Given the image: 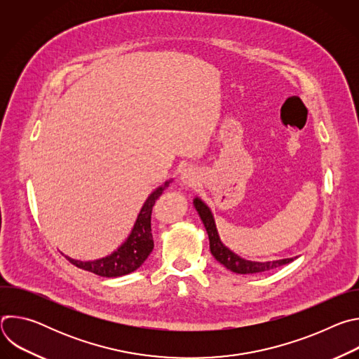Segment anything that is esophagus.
<instances>
[{
  "label": "esophagus",
  "mask_w": 359,
  "mask_h": 359,
  "mask_svg": "<svg viewBox=\"0 0 359 359\" xmlns=\"http://www.w3.org/2000/svg\"><path fill=\"white\" fill-rule=\"evenodd\" d=\"M182 182L186 184V186H196L200 180V176H198V170L196 168H187L182 172V176H180Z\"/></svg>",
  "instance_id": "34e87169"
}]
</instances>
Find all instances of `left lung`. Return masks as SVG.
Segmentation results:
<instances>
[{"label":"left lung","mask_w":359,"mask_h":359,"mask_svg":"<svg viewBox=\"0 0 359 359\" xmlns=\"http://www.w3.org/2000/svg\"><path fill=\"white\" fill-rule=\"evenodd\" d=\"M194 208L204 224L206 227V231L209 234V240H210V251L213 254V257L223 264L227 270L237 273V274H257V273H263V271H269L273 269H277L280 266L288 264L291 262H294V259H283V260H276V262H266V263H259V262H250V260H244L241 257H238L237 254H234L231 250H229L220 240L216 224H215V219L213 215L210 212V209L204 204L198 197H196L193 200Z\"/></svg>","instance_id":"1"}]
</instances>
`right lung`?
Returning <instances> with one entry per match:
<instances>
[{
    "label": "right lung",
    "mask_w": 359,
    "mask_h": 359,
    "mask_svg": "<svg viewBox=\"0 0 359 359\" xmlns=\"http://www.w3.org/2000/svg\"><path fill=\"white\" fill-rule=\"evenodd\" d=\"M169 182L165 186L158 187L155 191L147 197L143 208L136 219V223L132 229V233L126 238V241L111 255H107L104 259H99L95 262H79L67 257L71 264L78 269L86 270L89 273L97 274L100 277H121L137 270L144 260L149 257V254L153 250V236L150 227V216L151 208L155 206V201L163 193L165 187H168Z\"/></svg>",
    "instance_id": "add662e5"
}]
</instances>
